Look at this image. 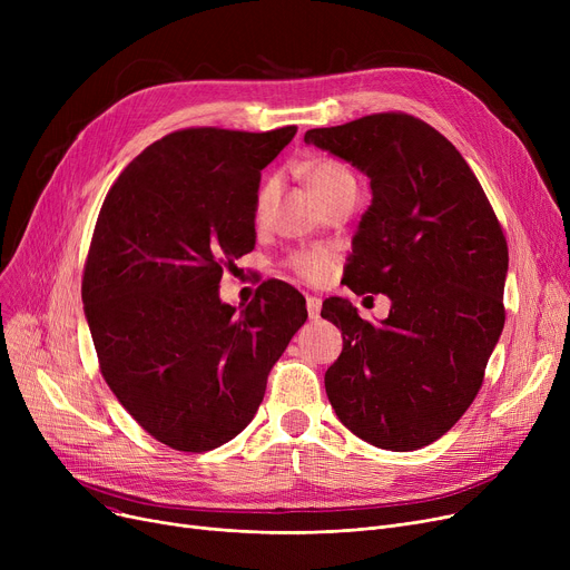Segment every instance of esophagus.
<instances>
[{
    "mask_svg": "<svg viewBox=\"0 0 570 570\" xmlns=\"http://www.w3.org/2000/svg\"><path fill=\"white\" fill-rule=\"evenodd\" d=\"M307 314H309V318H318V314H321V297L307 295Z\"/></svg>",
    "mask_w": 570,
    "mask_h": 570,
    "instance_id": "esophagus-1",
    "label": "esophagus"
}]
</instances>
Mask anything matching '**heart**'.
<instances>
[{
	"label": "heart",
	"mask_w": 570,
	"mask_h": 570,
	"mask_svg": "<svg viewBox=\"0 0 570 570\" xmlns=\"http://www.w3.org/2000/svg\"><path fill=\"white\" fill-rule=\"evenodd\" d=\"M307 179H309V185H312V189H314V194L318 196L321 203L327 196H333L337 189H342L344 185L355 183L353 173L335 159L312 161L307 166ZM273 191H275V179L269 177V179H265V183L258 189V194H256V217H261L265 213V207H267ZM288 267L307 284H323V282L331 279V275H333L335 258H333L331 252H325V249H305V252L291 254Z\"/></svg>",
	"instance_id": "b5f03b06"
}]
</instances>
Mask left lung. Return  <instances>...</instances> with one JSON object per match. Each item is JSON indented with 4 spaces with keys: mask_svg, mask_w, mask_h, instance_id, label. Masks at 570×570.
Masks as SVG:
<instances>
[{
    "mask_svg": "<svg viewBox=\"0 0 570 570\" xmlns=\"http://www.w3.org/2000/svg\"><path fill=\"white\" fill-rule=\"evenodd\" d=\"M305 142L370 177L344 277L355 295L393 301L379 325L342 297L323 303L344 335L327 400L355 436L415 451L451 430L483 385L505 321L501 224L455 145L413 115H365Z\"/></svg>",
    "mask_w": 570,
    "mask_h": 570,
    "instance_id": "left-lung-1",
    "label": "left lung"
}]
</instances>
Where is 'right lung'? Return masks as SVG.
<instances>
[{
  "label": "right lung",
  "mask_w": 570,
  "mask_h": 570,
  "mask_svg": "<svg viewBox=\"0 0 570 570\" xmlns=\"http://www.w3.org/2000/svg\"><path fill=\"white\" fill-rule=\"evenodd\" d=\"M295 131H173L101 205L82 275L99 367L134 421L175 451L205 453L243 432L307 321L305 297L277 279L243 312L219 301L224 267L256 243L261 170Z\"/></svg>",
  "instance_id": "obj_1"
}]
</instances>
